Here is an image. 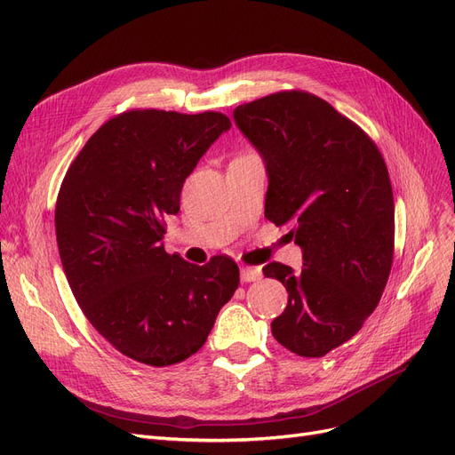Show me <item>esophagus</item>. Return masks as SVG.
Segmentation results:
<instances>
[{"instance_id": "esophagus-1", "label": "esophagus", "mask_w": 455, "mask_h": 455, "mask_svg": "<svg viewBox=\"0 0 455 455\" xmlns=\"http://www.w3.org/2000/svg\"><path fill=\"white\" fill-rule=\"evenodd\" d=\"M261 277L259 267H241V281L243 283H252Z\"/></svg>"}]
</instances>
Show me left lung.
Wrapping results in <instances>:
<instances>
[{
    "label": "left lung",
    "mask_w": 455,
    "mask_h": 455,
    "mask_svg": "<svg viewBox=\"0 0 455 455\" xmlns=\"http://www.w3.org/2000/svg\"><path fill=\"white\" fill-rule=\"evenodd\" d=\"M233 119L264 157L266 218L291 228L304 252L301 271L279 261L264 267L288 292L271 332L299 356H324L359 332L387 284L395 251L387 167L359 125L311 92L264 96L237 106Z\"/></svg>",
    "instance_id": "8db88e82"
}]
</instances>
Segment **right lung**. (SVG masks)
<instances>
[{"label":"right lung","instance_id":"add662e5","mask_svg":"<svg viewBox=\"0 0 455 455\" xmlns=\"http://www.w3.org/2000/svg\"><path fill=\"white\" fill-rule=\"evenodd\" d=\"M229 127L220 112L131 109L106 121L64 176L54 229L68 284L96 332L132 361H186L237 291L231 258L196 266L163 246L186 178Z\"/></svg>","mask_w":455,"mask_h":455}]
</instances>
